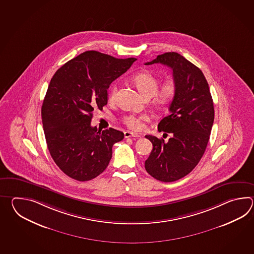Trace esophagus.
Listing matches in <instances>:
<instances>
[{"label":"esophagus","mask_w":254,"mask_h":254,"mask_svg":"<svg viewBox=\"0 0 254 254\" xmlns=\"http://www.w3.org/2000/svg\"><path fill=\"white\" fill-rule=\"evenodd\" d=\"M125 138H130V137H133V138H140V135L138 133H134V132H131L129 130H126L125 131Z\"/></svg>","instance_id":"34e87169"}]
</instances>
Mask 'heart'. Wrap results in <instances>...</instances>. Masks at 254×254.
<instances>
[{"mask_svg":"<svg viewBox=\"0 0 254 254\" xmlns=\"http://www.w3.org/2000/svg\"><path fill=\"white\" fill-rule=\"evenodd\" d=\"M132 81L144 97L152 96V103L159 109L167 108L177 93V83L173 79H168L159 87V78L150 71L137 72L132 77ZM116 92L117 87L114 84L109 92L110 101L115 100ZM145 119L144 115L127 114L123 117V122L130 129H136L140 128L141 121Z\"/></svg>","mask_w":254,"mask_h":254,"instance_id":"1","label":"heart"}]
</instances>
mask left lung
I'll return each mask as SVG.
<instances>
[{"label": "left lung", "instance_id": "1", "mask_svg": "<svg viewBox=\"0 0 254 254\" xmlns=\"http://www.w3.org/2000/svg\"><path fill=\"white\" fill-rule=\"evenodd\" d=\"M170 67L177 83V93L170 104V114L158 125L159 131L172 133L167 142L146 135L152 151L145 169L153 178L171 183L189 174L200 162L210 139L214 108L209 84L202 71L177 53H165L145 65Z\"/></svg>", "mask_w": 254, "mask_h": 254}]
</instances>
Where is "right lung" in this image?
<instances>
[{
  "label": "right lung",
  "instance_id": "1",
  "mask_svg": "<svg viewBox=\"0 0 254 254\" xmlns=\"http://www.w3.org/2000/svg\"><path fill=\"white\" fill-rule=\"evenodd\" d=\"M137 59H117L87 51L54 73L42 106L46 143L56 165L70 178L86 182L108 166L124 132L91 126L95 109L108 102L110 84Z\"/></svg>",
  "mask_w": 254,
  "mask_h": 254
}]
</instances>
